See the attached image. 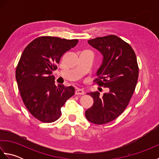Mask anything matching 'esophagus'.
<instances>
[{
	"label": "esophagus",
	"instance_id": "1",
	"mask_svg": "<svg viewBox=\"0 0 159 159\" xmlns=\"http://www.w3.org/2000/svg\"><path fill=\"white\" fill-rule=\"evenodd\" d=\"M75 93L77 94V95H83V94L85 93V92H84V90L82 89L78 88L75 91Z\"/></svg>",
	"mask_w": 159,
	"mask_h": 159
}]
</instances>
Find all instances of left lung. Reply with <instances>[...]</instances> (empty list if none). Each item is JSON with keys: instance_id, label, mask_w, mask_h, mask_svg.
Here are the masks:
<instances>
[{"instance_id": "obj_1", "label": "left lung", "mask_w": 159, "mask_h": 159, "mask_svg": "<svg viewBox=\"0 0 159 159\" xmlns=\"http://www.w3.org/2000/svg\"><path fill=\"white\" fill-rule=\"evenodd\" d=\"M102 55V62L94 80L109 92L87 93L93 99L85 111L89 121L96 124L109 123L123 113L133 96L139 76L137 57L132 47L116 35H111L87 41Z\"/></svg>"}]
</instances>
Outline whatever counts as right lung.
Listing matches in <instances>:
<instances>
[{"mask_svg": "<svg viewBox=\"0 0 159 159\" xmlns=\"http://www.w3.org/2000/svg\"><path fill=\"white\" fill-rule=\"evenodd\" d=\"M79 40L50 36L39 37L26 47L16 67V79L23 102L33 116L42 122H53L72 97V86H56L52 72L61 57Z\"/></svg>", "mask_w": 159, "mask_h": 159, "instance_id": "obj_1", "label": "right lung"}]
</instances>
